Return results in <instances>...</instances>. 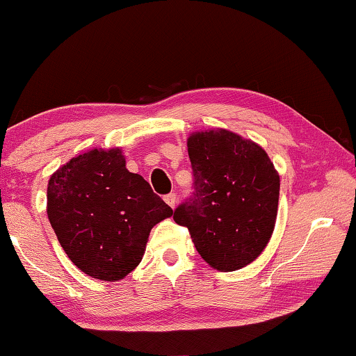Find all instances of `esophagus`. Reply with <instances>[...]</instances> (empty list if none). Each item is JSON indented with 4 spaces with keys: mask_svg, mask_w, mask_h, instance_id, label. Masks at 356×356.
I'll list each match as a JSON object with an SVG mask.
<instances>
[{
    "mask_svg": "<svg viewBox=\"0 0 356 356\" xmlns=\"http://www.w3.org/2000/svg\"><path fill=\"white\" fill-rule=\"evenodd\" d=\"M165 202L168 204V206H170L171 209H174L176 207V204H177V196H176V193H170V195H166L165 197Z\"/></svg>",
    "mask_w": 356,
    "mask_h": 356,
    "instance_id": "obj_1",
    "label": "esophagus"
}]
</instances>
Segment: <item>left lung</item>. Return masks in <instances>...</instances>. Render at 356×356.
Returning a JSON list of instances; mask_svg holds the SVG:
<instances>
[{
	"label": "left lung",
	"instance_id": "left-lung-1",
	"mask_svg": "<svg viewBox=\"0 0 356 356\" xmlns=\"http://www.w3.org/2000/svg\"><path fill=\"white\" fill-rule=\"evenodd\" d=\"M195 195L174 210L197 252L220 272L243 268L272 238L280 174L257 143L226 129L195 131L186 140Z\"/></svg>",
	"mask_w": 356,
	"mask_h": 356
}]
</instances>
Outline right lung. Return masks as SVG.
I'll return each mask as SVG.
<instances>
[{"label":"right lung","instance_id":"1","mask_svg":"<svg viewBox=\"0 0 356 356\" xmlns=\"http://www.w3.org/2000/svg\"><path fill=\"white\" fill-rule=\"evenodd\" d=\"M47 215L63 250L81 272L100 281L124 280L146 251L150 229L172 209L120 147L91 149L51 174Z\"/></svg>","mask_w":356,"mask_h":356}]
</instances>
